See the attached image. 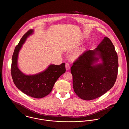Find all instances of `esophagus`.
Segmentation results:
<instances>
[{
	"instance_id": "esophagus-1",
	"label": "esophagus",
	"mask_w": 129,
	"mask_h": 129,
	"mask_svg": "<svg viewBox=\"0 0 129 129\" xmlns=\"http://www.w3.org/2000/svg\"><path fill=\"white\" fill-rule=\"evenodd\" d=\"M65 67H66V70H69L70 69V64L68 63H66V65H65Z\"/></svg>"
}]
</instances>
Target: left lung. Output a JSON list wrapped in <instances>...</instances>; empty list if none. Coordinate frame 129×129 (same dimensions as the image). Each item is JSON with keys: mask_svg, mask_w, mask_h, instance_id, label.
<instances>
[{"mask_svg": "<svg viewBox=\"0 0 129 129\" xmlns=\"http://www.w3.org/2000/svg\"><path fill=\"white\" fill-rule=\"evenodd\" d=\"M99 58L103 62L94 65ZM118 67L114 47L109 38L104 37L97 48L85 51L73 62L70 69L74 92L84 100L100 97L114 85Z\"/></svg>", "mask_w": 129, "mask_h": 129, "instance_id": "1", "label": "left lung"}]
</instances>
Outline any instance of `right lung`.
I'll return each instance as SVG.
<instances>
[{"label":"right lung","mask_w":129,"mask_h":129,"mask_svg":"<svg viewBox=\"0 0 129 129\" xmlns=\"http://www.w3.org/2000/svg\"><path fill=\"white\" fill-rule=\"evenodd\" d=\"M28 30L22 37L14 52L11 66V74L16 86L23 93L35 98H41L49 95L55 83L66 71L65 63L59 65H50L44 71L33 75H26L18 68L17 60L19 52L28 36L33 33Z\"/></svg>","instance_id":"1"}]
</instances>
